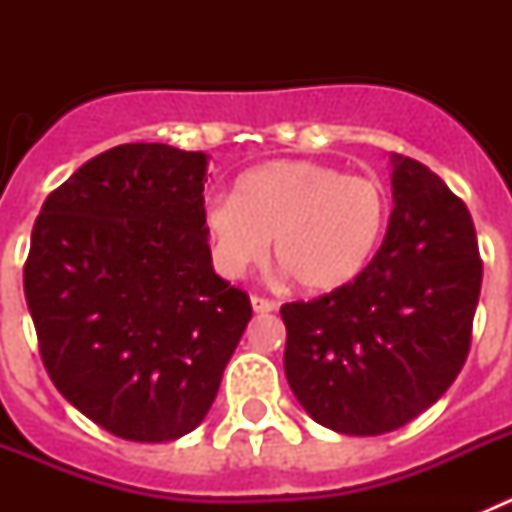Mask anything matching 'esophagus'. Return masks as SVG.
<instances>
[{
	"label": "esophagus",
	"instance_id": "34e87169",
	"mask_svg": "<svg viewBox=\"0 0 512 512\" xmlns=\"http://www.w3.org/2000/svg\"><path fill=\"white\" fill-rule=\"evenodd\" d=\"M251 307L253 312H274L277 310V302L274 300H266V297H251Z\"/></svg>",
	"mask_w": 512,
	"mask_h": 512
}]
</instances>
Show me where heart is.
Masks as SVG:
<instances>
[{"instance_id": "1", "label": "heart", "mask_w": 512, "mask_h": 512, "mask_svg": "<svg viewBox=\"0 0 512 512\" xmlns=\"http://www.w3.org/2000/svg\"><path fill=\"white\" fill-rule=\"evenodd\" d=\"M390 200L372 176L315 161H269L217 197L205 225L217 269L238 277L269 251L307 292H336L364 274L387 230Z\"/></svg>"}]
</instances>
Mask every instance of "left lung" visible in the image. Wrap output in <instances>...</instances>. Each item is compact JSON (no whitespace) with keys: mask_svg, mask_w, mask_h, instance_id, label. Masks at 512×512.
Here are the masks:
<instances>
[{"mask_svg":"<svg viewBox=\"0 0 512 512\" xmlns=\"http://www.w3.org/2000/svg\"><path fill=\"white\" fill-rule=\"evenodd\" d=\"M392 215L364 274L282 305L284 374L315 423L379 436L418 418L467 361L482 287L467 205L428 166L390 156Z\"/></svg>","mask_w":512,"mask_h":512,"instance_id":"8db88e82","label":"left lung"}]
</instances>
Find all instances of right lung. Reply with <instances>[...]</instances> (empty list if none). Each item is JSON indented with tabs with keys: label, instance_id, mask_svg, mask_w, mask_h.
Masks as SVG:
<instances>
[{
	"label": "right lung",
	"instance_id": "right-lung-1",
	"mask_svg": "<svg viewBox=\"0 0 512 512\" xmlns=\"http://www.w3.org/2000/svg\"><path fill=\"white\" fill-rule=\"evenodd\" d=\"M207 156L99 153L48 194L25 300L56 390L112 436L176 441L205 420L251 300L212 269Z\"/></svg>",
	"mask_w": 512,
	"mask_h": 512
}]
</instances>
